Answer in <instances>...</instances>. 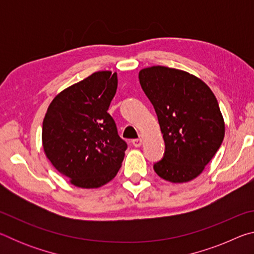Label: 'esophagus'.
<instances>
[{
    "label": "esophagus",
    "instance_id": "esophagus-1",
    "mask_svg": "<svg viewBox=\"0 0 254 254\" xmlns=\"http://www.w3.org/2000/svg\"><path fill=\"white\" fill-rule=\"evenodd\" d=\"M132 144L134 145L135 148H140L141 144H142V139H135L132 141Z\"/></svg>",
    "mask_w": 254,
    "mask_h": 254
}]
</instances>
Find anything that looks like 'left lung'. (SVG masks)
Masks as SVG:
<instances>
[{
    "label": "left lung",
    "mask_w": 254,
    "mask_h": 254,
    "mask_svg": "<svg viewBox=\"0 0 254 254\" xmlns=\"http://www.w3.org/2000/svg\"><path fill=\"white\" fill-rule=\"evenodd\" d=\"M139 79L166 144L154 171L167 182H190L203 173L224 139L225 122L216 97L198 77L176 68H143Z\"/></svg>",
    "instance_id": "left-lung-1"
}]
</instances>
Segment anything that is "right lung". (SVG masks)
Masks as SVG:
<instances>
[{"mask_svg":"<svg viewBox=\"0 0 254 254\" xmlns=\"http://www.w3.org/2000/svg\"><path fill=\"white\" fill-rule=\"evenodd\" d=\"M117 88V72L96 71L57 94L46 112V157L76 187H102L121 168L127 145L107 113Z\"/></svg>","mask_w":254,"mask_h":254,"instance_id":"1","label":"right lung"}]
</instances>
